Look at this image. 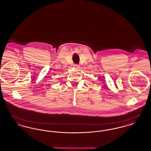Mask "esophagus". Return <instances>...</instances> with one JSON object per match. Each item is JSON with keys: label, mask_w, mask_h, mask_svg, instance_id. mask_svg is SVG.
I'll use <instances>...</instances> for the list:
<instances>
[{"label": "esophagus", "mask_w": 151, "mask_h": 151, "mask_svg": "<svg viewBox=\"0 0 151 151\" xmlns=\"http://www.w3.org/2000/svg\"><path fill=\"white\" fill-rule=\"evenodd\" d=\"M74 68H79V67H80V65H77V64H75V65H74Z\"/></svg>", "instance_id": "34e87169"}]
</instances>
